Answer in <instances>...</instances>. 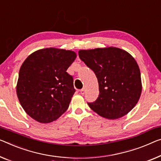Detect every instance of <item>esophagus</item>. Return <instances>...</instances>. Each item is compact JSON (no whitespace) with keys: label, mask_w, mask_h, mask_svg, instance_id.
Here are the masks:
<instances>
[{"label":"esophagus","mask_w":161,"mask_h":161,"mask_svg":"<svg viewBox=\"0 0 161 161\" xmlns=\"http://www.w3.org/2000/svg\"><path fill=\"white\" fill-rule=\"evenodd\" d=\"M80 93L81 95H84V93H85V89H84V88L81 89V90L80 91Z\"/></svg>","instance_id":"34e87169"}]
</instances>
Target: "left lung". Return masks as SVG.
<instances>
[{
    "label": "left lung",
    "instance_id": "1",
    "mask_svg": "<svg viewBox=\"0 0 161 161\" xmlns=\"http://www.w3.org/2000/svg\"><path fill=\"white\" fill-rule=\"evenodd\" d=\"M78 55L98 79L99 95L94 102L88 103L89 107L108 119L129 113L142 93L140 71L135 58L114 47L81 49Z\"/></svg>",
    "mask_w": 161,
    "mask_h": 161
}]
</instances>
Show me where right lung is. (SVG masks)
<instances>
[{"mask_svg":"<svg viewBox=\"0 0 161 161\" xmlns=\"http://www.w3.org/2000/svg\"><path fill=\"white\" fill-rule=\"evenodd\" d=\"M76 57L73 51L50 47L26 59L19 70L16 93L29 117L47 124L66 112L75 91L73 78L66 71Z\"/></svg>","mask_w":161,"mask_h":161,"instance_id":"1","label":"right lung"}]
</instances>
